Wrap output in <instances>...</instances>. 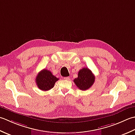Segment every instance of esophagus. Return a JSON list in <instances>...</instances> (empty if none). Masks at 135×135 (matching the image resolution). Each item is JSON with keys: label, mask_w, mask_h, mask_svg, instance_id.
I'll list each match as a JSON object with an SVG mask.
<instances>
[{"label": "esophagus", "mask_w": 135, "mask_h": 135, "mask_svg": "<svg viewBox=\"0 0 135 135\" xmlns=\"http://www.w3.org/2000/svg\"><path fill=\"white\" fill-rule=\"evenodd\" d=\"M65 80H69L70 78L69 77H66V78H64Z\"/></svg>", "instance_id": "1"}]
</instances>
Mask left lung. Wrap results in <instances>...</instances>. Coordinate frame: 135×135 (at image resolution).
Instances as JSON below:
<instances>
[{
	"label": "left lung",
	"instance_id": "1",
	"mask_svg": "<svg viewBox=\"0 0 135 135\" xmlns=\"http://www.w3.org/2000/svg\"><path fill=\"white\" fill-rule=\"evenodd\" d=\"M95 76L89 68H83L79 70L78 78L73 81L76 86L81 90H88L94 84Z\"/></svg>",
	"mask_w": 135,
	"mask_h": 135
}]
</instances>
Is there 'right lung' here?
Segmentation results:
<instances>
[{"label":"right lung","instance_id":"right-lung-1","mask_svg":"<svg viewBox=\"0 0 135 135\" xmlns=\"http://www.w3.org/2000/svg\"><path fill=\"white\" fill-rule=\"evenodd\" d=\"M59 79L53 75L51 71L43 69L38 73L35 79L38 87L42 91H48L54 87L55 82Z\"/></svg>","mask_w":135,"mask_h":135}]
</instances>
